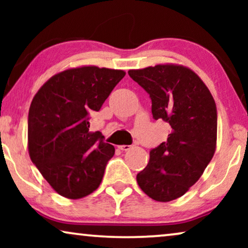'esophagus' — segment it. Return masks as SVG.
Instances as JSON below:
<instances>
[{
    "label": "esophagus",
    "instance_id": "1",
    "mask_svg": "<svg viewBox=\"0 0 248 248\" xmlns=\"http://www.w3.org/2000/svg\"><path fill=\"white\" fill-rule=\"evenodd\" d=\"M131 147H132V145L123 144V145H118V149H120V150H122V151H127V150H130Z\"/></svg>",
    "mask_w": 248,
    "mask_h": 248
}]
</instances>
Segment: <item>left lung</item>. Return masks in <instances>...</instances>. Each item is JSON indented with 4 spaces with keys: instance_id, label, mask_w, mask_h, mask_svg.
Masks as SVG:
<instances>
[{
    "instance_id": "8db88e82",
    "label": "left lung",
    "mask_w": 248,
    "mask_h": 248,
    "mask_svg": "<svg viewBox=\"0 0 248 248\" xmlns=\"http://www.w3.org/2000/svg\"><path fill=\"white\" fill-rule=\"evenodd\" d=\"M128 74L150 94L155 120L170 125L167 141L150 151L137 182L155 201H172L199 181L215 155V99L194 71L178 64H158Z\"/></svg>"
}]
</instances>
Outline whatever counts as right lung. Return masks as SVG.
I'll return each instance as SVG.
<instances>
[{
  "instance_id": "obj_1",
  "label": "right lung",
  "mask_w": 248,
  "mask_h": 248,
  "mask_svg": "<svg viewBox=\"0 0 248 248\" xmlns=\"http://www.w3.org/2000/svg\"><path fill=\"white\" fill-rule=\"evenodd\" d=\"M123 70L93 65L55 74L37 91L29 108L30 159L54 191L81 199L99 187L115 148L100 132H90L89 114L98 111Z\"/></svg>"
}]
</instances>
